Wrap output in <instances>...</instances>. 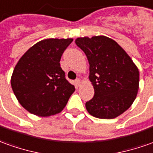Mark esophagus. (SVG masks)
<instances>
[{
    "instance_id": "1",
    "label": "esophagus",
    "mask_w": 153,
    "mask_h": 153,
    "mask_svg": "<svg viewBox=\"0 0 153 153\" xmlns=\"http://www.w3.org/2000/svg\"><path fill=\"white\" fill-rule=\"evenodd\" d=\"M80 84H81V81H80V79H76V80H75V85H76V87H78L80 86Z\"/></svg>"
}]
</instances>
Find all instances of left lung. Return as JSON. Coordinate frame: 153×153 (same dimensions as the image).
<instances>
[{
  "mask_svg": "<svg viewBox=\"0 0 153 153\" xmlns=\"http://www.w3.org/2000/svg\"><path fill=\"white\" fill-rule=\"evenodd\" d=\"M75 42L87 56L89 80L94 87V97L86 102L87 111L101 119L123 114L137 95L138 68L127 52L107 36L79 37Z\"/></svg>",
  "mask_w": 153,
  "mask_h": 153,
  "instance_id": "left-lung-1",
  "label": "left lung"
}]
</instances>
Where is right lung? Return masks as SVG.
<instances>
[{
	"label": "right lung",
	"mask_w": 153,
	"mask_h": 153,
	"mask_svg": "<svg viewBox=\"0 0 153 153\" xmlns=\"http://www.w3.org/2000/svg\"><path fill=\"white\" fill-rule=\"evenodd\" d=\"M72 41L42 40L31 46L15 66L10 79L12 90L20 104L31 114H57L75 91L60 65L64 51Z\"/></svg>",
	"instance_id": "add662e5"
}]
</instances>
